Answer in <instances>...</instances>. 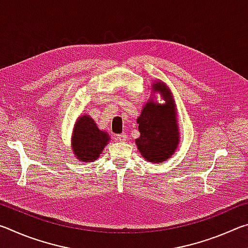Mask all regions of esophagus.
Here are the masks:
<instances>
[{
  "instance_id": "1",
  "label": "esophagus",
  "mask_w": 248,
  "mask_h": 248,
  "mask_svg": "<svg viewBox=\"0 0 248 248\" xmlns=\"http://www.w3.org/2000/svg\"><path fill=\"white\" fill-rule=\"evenodd\" d=\"M127 134L125 133H120V134H118V136H117V139H118L119 141H121V142H124V141H125L127 140Z\"/></svg>"
}]
</instances>
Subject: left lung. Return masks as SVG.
Listing matches in <instances>:
<instances>
[{
    "instance_id": "obj_1",
    "label": "left lung",
    "mask_w": 248,
    "mask_h": 248,
    "mask_svg": "<svg viewBox=\"0 0 248 248\" xmlns=\"http://www.w3.org/2000/svg\"><path fill=\"white\" fill-rule=\"evenodd\" d=\"M152 92H158L165 104L148 100L137 119L140 137L136 140L138 150L146 161L163 163L174 154L179 143L177 112L173 96L164 83L155 81Z\"/></svg>"
}]
</instances>
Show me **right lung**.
Returning a JSON list of instances; mask_svg holds the SVG:
<instances>
[{"label":"right lung","instance_id":"1","mask_svg":"<svg viewBox=\"0 0 248 248\" xmlns=\"http://www.w3.org/2000/svg\"><path fill=\"white\" fill-rule=\"evenodd\" d=\"M110 137L99 130L89 115L78 117L72 134V151L77 158L83 162H93L102 154Z\"/></svg>","mask_w":248,"mask_h":248}]
</instances>
